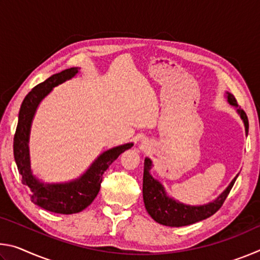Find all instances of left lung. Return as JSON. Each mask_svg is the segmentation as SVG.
Instances as JSON below:
<instances>
[{"label":"left lung","instance_id":"obj_1","mask_svg":"<svg viewBox=\"0 0 260 260\" xmlns=\"http://www.w3.org/2000/svg\"><path fill=\"white\" fill-rule=\"evenodd\" d=\"M228 94V102L232 105L237 108V112L244 121L245 125V132L248 134L249 131V120L248 116L244 112L243 109L239 108L237 105V101L234 98V95L230 93ZM151 169V160L149 158L144 159V172H143V201L144 205L148 213L151 215L153 220L157 222L161 223L165 226L171 227H182L188 226L191 223H195L201 220H204L206 218L213 215L217 211L221 208L223 202L227 199L228 193L232 190L233 186L236 181V178L231 182L230 186L220 195L217 200L212 203H209L206 205L202 206H190L184 205L182 203L174 201L172 199H169L164 191V188L161 184L153 179L149 170Z\"/></svg>","mask_w":260,"mask_h":260}]
</instances>
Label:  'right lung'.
Segmentation results:
<instances>
[{"mask_svg": "<svg viewBox=\"0 0 260 260\" xmlns=\"http://www.w3.org/2000/svg\"><path fill=\"white\" fill-rule=\"evenodd\" d=\"M78 73L77 68L64 70L56 73L46 81L35 86L26 95L19 110L18 125L14 138V155L17 167L21 174V182L30 188V201L47 211L61 214L78 213L86 209L95 200L102 183L103 173L117 159L121 152L132 148L133 144L127 143L103 152L90 169L80 179L69 183L43 184L33 178L29 170L28 158V135L35 110L41 100L55 86L71 79Z\"/></svg>", "mask_w": 260, "mask_h": 260, "instance_id": "obj_1", "label": "right lung"}]
</instances>
